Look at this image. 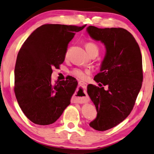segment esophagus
I'll return each mask as SVG.
<instances>
[{"mask_svg": "<svg viewBox=\"0 0 154 154\" xmlns=\"http://www.w3.org/2000/svg\"><path fill=\"white\" fill-rule=\"evenodd\" d=\"M79 86H81L84 90L86 89V88H87V84H86V82H84L81 81V82H79Z\"/></svg>", "mask_w": 154, "mask_h": 154, "instance_id": "esophagus-1", "label": "esophagus"}]
</instances>
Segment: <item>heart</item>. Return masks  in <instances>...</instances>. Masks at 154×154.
<instances>
[{
    "label": "heart",
    "mask_w": 154,
    "mask_h": 154,
    "mask_svg": "<svg viewBox=\"0 0 154 154\" xmlns=\"http://www.w3.org/2000/svg\"><path fill=\"white\" fill-rule=\"evenodd\" d=\"M86 49L88 53L90 55H98L99 53V46L94 42H88L86 44ZM90 72V69H82V68H75L74 69L71 70L70 73L73 75V76L76 77L79 79H86L88 75Z\"/></svg>",
    "instance_id": "heart-1"
}]
</instances>
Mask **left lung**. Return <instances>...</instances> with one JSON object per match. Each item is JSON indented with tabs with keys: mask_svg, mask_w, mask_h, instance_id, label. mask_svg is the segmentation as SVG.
Here are the masks:
<instances>
[{
	"mask_svg": "<svg viewBox=\"0 0 154 154\" xmlns=\"http://www.w3.org/2000/svg\"><path fill=\"white\" fill-rule=\"evenodd\" d=\"M87 31L106 48L101 72L94 78L100 88L89 84L87 90L97 112L89 125L106 131L123 121L132 110L142 86V55L135 38L125 29L89 26ZM102 84L108 89L101 87Z\"/></svg>",
	"mask_w": 154,
	"mask_h": 154,
	"instance_id": "8db88e82",
	"label": "left lung"
}]
</instances>
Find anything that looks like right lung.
Masks as SVG:
<instances>
[{"label": "right lung", "mask_w": 154, "mask_h": 154, "mask_svg": "<svg viewBox=\"0 0 154 154\" xmlns=\"http://www.w3.org/2000/svg\"><path fill=\"white\" fill-rule=\"evenodd\" d=\"M86 26L44 24L21 46L14 70V92L22 111L33 123H55L70 105L77 81L70 77L53 84L51 74L64 62L75 33Z\"/></svg>", "instance_id": "1"}]
</instances>
